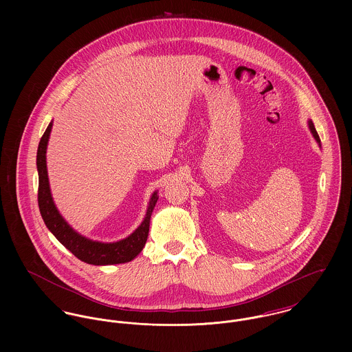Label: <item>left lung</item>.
I'll return each instance as SVG.
<instances>
[{
	"instance_id": "8db88e82",
	"label": "left lung",
	"mask_w": 352,
	"mask_h": 352,
	"mask_svg": "<svg viewBox=\"0 0 352 352\" xmlns=\"http://www.w3.org/2000/svg\"><path fill=\"white\" fill-rule=\"evenodd\" d=\"M307 124H309V129H310V133L313 134V137H314V140L317 141V144L320 145V137H318V134H317V131H316V129H314V124H313V122L311 120H309L307 122Z\"/></svg>"
}]
</instances>
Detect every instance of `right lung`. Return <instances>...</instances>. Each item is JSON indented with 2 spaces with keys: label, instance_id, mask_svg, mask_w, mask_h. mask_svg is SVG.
<instances>
[{
  "label": "right lung",
  "instance_id": "right-lung-1",
  "mask_svg": "<svg viewBox=\"0 0 352 352\" xmlns=\"http://www.w3.org/2000/svg\"><path fill=\"white\" fill-rule=\"evenodd\" d=\"M52 122L47 126L43 137L41 138L39 148L36 153V166L39 173V190H38V203L42 218L56 240L77 258L94 265H108V264H120L129 263L135 258L144 250L151 226V217L153 208L157 203V191L151 195L146 215L142 223L133 232L129 237L116 241V243H100L89 240L80 233H77L59 214L51 197L49 176H47V164H46V151L50 138Z\"/></svg>",
  "mask_w": 352,
  "mask_h": 352
}]
</instances>
